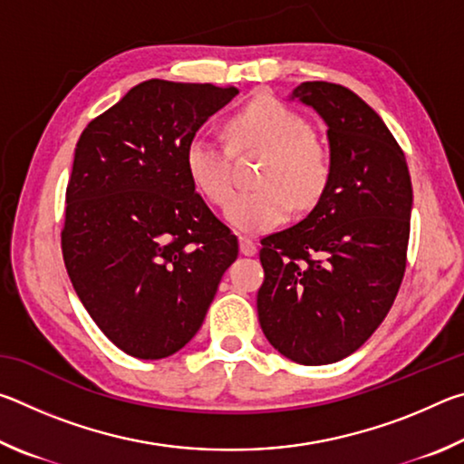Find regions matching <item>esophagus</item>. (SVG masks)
Listing matches in <instances>:
<instances>
[{"label":"esophagus","mask_w":464,"mask_h":464,"mask_svg":"<svg viewBox=\"0 0 464 464\" xmlns=\"http://www.w3.org/2000/svg\"><path fill=\"white\" fill-rule=\"evenodd\" d=\"M239 249L243 256H254L257 251V243L249 237H239Z\"/></svg>","instance_id":"34e87169"}]
</instances>
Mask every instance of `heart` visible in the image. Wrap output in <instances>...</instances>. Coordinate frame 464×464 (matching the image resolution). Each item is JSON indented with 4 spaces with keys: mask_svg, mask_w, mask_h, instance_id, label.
<instances>
[{
    "mask_svg": "<svg viewBox=\"0 0 464 464\" xmlns=\"http://www.w3.org/2000/svg\"><path fill=\"white\" fill-rule=\"evenodd\" d=\"M229 147L196 137L186 147L190 182L217 207L231 198L234 153L264 151L257 190L233 196L227 218L241 231L262 233L285 223L293 207L309 210L321 200L332 178V153L311 132V124L280 100L260 96L227 121Z\"/></svg>",
    "mask_w": 464,
    "mask_h": 464,
    "instance_id": "b5f03b06",
    "label": "heart"
}]
</instances>
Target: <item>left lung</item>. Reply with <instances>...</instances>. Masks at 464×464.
Wrapping results in <instances>:
<instances>
[{
  "instance_id": "1",
  "label": "left lung",
  "mask_w": 464,
  "mask_h": 464,
  "mask_svg": "<svg viewBox=\"0 0 464 464\" xmlns=\"http://www.w3.org/2000/svg\"><path fill=\"white\" fill-rule=\"evenodd\" d=\"M327 124L332 178L307 218L262 239L257 317L282 356L304 366L356 352L387 317L410 243L411 178L381 116L337 83L293 92Z\"/></svg>"
}]
</instances>
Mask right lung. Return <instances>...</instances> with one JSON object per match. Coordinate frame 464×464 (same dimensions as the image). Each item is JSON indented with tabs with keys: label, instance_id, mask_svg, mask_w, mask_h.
I'll use <instances>...</instances> for the list:
<instances>
[{
	"label": "right lung",
	"instance_id": "add662e5",
	"mask_svg": "<svg viewBox=\"0 0 464 464\" xmlns=\"http://www.w3.org/2000/svg\"><path fill=\"white\" fill-rule=\"evenodd\" d=\"M235 93L149 80L77 140L63 260L90 317L129 356L160 360L184 348L239 254L184 163L196 130Z\"/></svg>",
	"mask_w": 464,
	"mask_h": 464
}]
</instances>
